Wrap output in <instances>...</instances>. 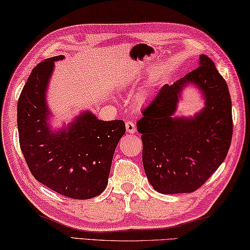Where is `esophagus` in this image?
Listing matches in <instances>:
<instances>
[{
	"label": "esophagus",
	"mask_w": 250,
	"mask_h": 250,
	"mask_svg": "<svg viewBox=\"0 0 250 250\" xmlns=\"http://www.w3.org/2000/svg\"><path fill=\"white\" fill-rule=\"evenodd\" d=\"M125 126H126V130L128 131L129 134H134L136 131V125L131 121H127L125 123Z\"/></svg>",
	"instance_id": "34e87169"
}]
</instances>
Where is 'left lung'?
<instances>
[{
	"mask_svg": "<svg viewBox=\"0 0 250 250\" xmlns=\"http://www.w3.org/2000/svg\"><path fill=\"white\" fill-rule=\"evenodd\" d=\"M197 84L206 107L194 119L171 117L181 88ZM137 129L143 140V163L148 180L161 194L198 189L222 164L233 135L229 87L214 63L202 54L199 66L173 83L164 84L143 111Z\"/></svg>",
	"mask_w": 250,
	"mask_h": 250,
	"instance_id": "obj_1",
	"label": "left lung"
}]
</instances>
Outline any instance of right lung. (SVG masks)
Returning <instances> with one entry per match:
<instances>
[{
	"instance_id": "obj_1",
	"label": "right lung",
	"mask_w": 250,
	"mask_h": 250,
	"mask_svg": "<svg viewBox=\"0 0 250 250\" xmlns=\"http://www.w3.org/2000/svg\"><path fill=\"white\" fill-rule=\"evenodd\" d=\"M42 61L32 69L17 103L20 145L25 161L38 182L73 199H90L105 189L113 154L125 123L100 121L83 113L68 131L53 134L46 119L44 92L55 61Z\"/></svg>"
}]
</instances>
